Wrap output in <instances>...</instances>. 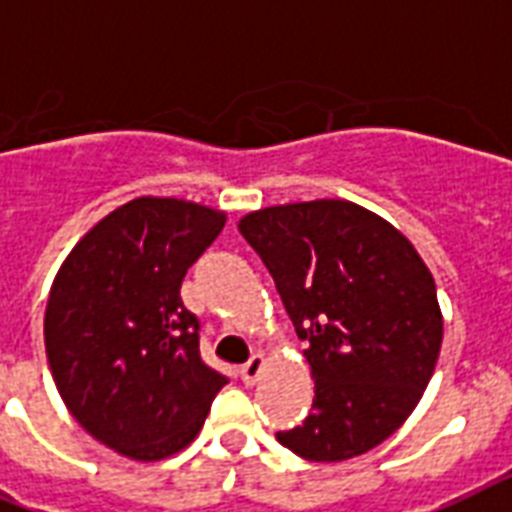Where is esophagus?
<instances>
[{"mask_svg": "<svg viewBox=\"0 0 512 512\" xmlns=\"http://www.w3.org/2000/svg\"><path fill=\"white\" fill-rule=\"evenodd\" d=\"M265 368V355L263 352H255V355L249 357L247 363L242 365V381L247 386L257 384V378H260V373H263Z\"/></svg>", "mask_w": 512, "mask_h": 512, "instance_id": "esophagus-1", "label": "esophagus"}]
</instances>
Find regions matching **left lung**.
<instances>
[{
  "label": "left lung",
  "instance_id": "obj_1",
  "mask_svg": "<svg viewBox=\"0 0 512 512\" xmlns=\"http://www.w3.org/2000/svg\"><path fill=\"white\" fill-rule=\"evenodd\" d=\"M276 281L315 378L313 410L286 450L342 463L400 429L442 347L431 270L405 236L347 199L276 205L239 220Z\"/></svg>",
  "mask_w": 512,
  "mask_h": 512
}]
</instances>
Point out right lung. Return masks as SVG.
Wrapping results in <instances>:
<instances>
[{"label": "right lung", "mask_w": 512, "mask_h": 512, "mask_svg": "<svg viewBox=\"0 0 512 512\" xmlns=\"http://www.w3.org/2000/svg\"><path fill=\"white\" fill-rule=\"evenodd\" d=\"M226 213L139 197L99 220L54 276L44 315L52 378L70 415L131 460L170 458L199 434L228 384L199 355L181 281Z\"/></svg>", "instance_id": "add662e5"}]
</instances>
